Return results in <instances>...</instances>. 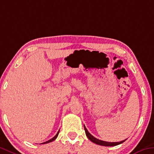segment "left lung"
I'll return each mask as SVG.
<instances>
[{"mask_svg":"<svg viewBox=\"0 0 154 154\" xmlns=\"http://www.w3.org/2000/svg\"><path fill=\"white\" fill-rule=\"evenodd\" d=\"M84 130L85 131H86V134L87 136V137L88 138V139L90 140H91L92 143H94L95 144H97V145H102V146H107V147H112V146H116V145H120V144L123 143V142H125V140H122L120 141V142H106V141H103V140H99V139L96 138L95 137H94L93 136L91 135L89 133V131L87 130V129L85 125H84Z\"/></svg>","mask_w":154,"mask_h":154,"instance_id":"obj_1","label":"left lung"}]
</instances>
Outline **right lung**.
I'll use <instances>...</instances> for the list:
<instances>
[{
	"label": "right lung",
	"mask_w": 154,
	"mask_h": 154,
	"mask_svg": "<svg viewBox=\"0 0 154 154\" xmlns=\"http://www.w3.org/2000/svg\"><path fill=\"white\" fill-rule=\"evenodd\" d=\"M59 132H60V130L58 131V132L57 133V134H56V135L54 136V137H53V138H51V139H50V140H48V141H46V142H45L44 143V144H46V143H51V142H52V141H53V140H55L56 138H57V136H58V134H59Z\"/></svg>",
	"instance_id": "add662e5"
}]
</instances>
